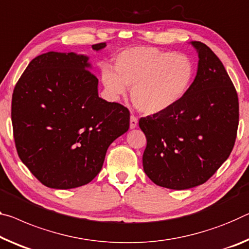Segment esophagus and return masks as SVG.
I'll return each mask as SVG.
<instances>
[{"label":"esophagus","instance_id":"1","mask_svg":"<svg viewBox=\"0 0 249 249\" xmlns=\"http://www.w3.org/2000/svg\"><path fill=\"white\" fill-rule=\"evenodd\" d=\"M137 125H139V120H137L136 116L132 115L131 120H129V127L135 128V127H137Z\"/></svg>","mask_w":249,"mask_h":249}]
</instances>
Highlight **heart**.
Returning <instances> with one entry per match:
<instances>
[{"label": "heart", "instance_id": "b5f03b06", "mask_svg": "<svg viewBox=\"0 0 249 249\" xmlns=\"http://www.w3.org/2000/svg\"><path fill=\"white\" fill-rule=\"evenodd\" d=\"M115 71L104 70L102 80L114 98L132 89L135 107L145 114H159L183 100L191 89L194 68L185 55L154 47H133L122 52Z\"/></svg>", "mask_w": 249, "mask_h": 249}]
</instances>
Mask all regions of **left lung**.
Instances as JSON below:
<instances>
[{
    "label": "left lung",
    "mask_w": 249,
    "mask_h": 249,
    "mask_svg": "<svg viewBox=\"0 0 249 249\" xmlns=\"http://www.w3.org/2000/svg\"><path fill=\"white\" fill-rule=\"evenodd\" d=\"M192 44L199 62L188 93L172 108L139 122L147 141L145 174L171 189L210 179L231 155L239 123L238 95L223 63L204 43Z\"/></svg>",
    "instance_id": "obj_1"
}]
</instances>
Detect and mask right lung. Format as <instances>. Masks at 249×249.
I'll return each mask as SVG.
<instances>
[{
  "mask_svg": "<svg viewBox=\"0 0 249 249\" xmlns=\"http://www.w3.org/2000/svg\"><path fill=\"white\" fill-rule=\"evenodd\" d=\"M88 60L74 53L38 55L13 90L11 117L18 157L47 187L89 184L101 172L108 146L129 127L127 107L98 97V80Z\"/></svg>",
  "mask_w": 249,
  "mask_h": 249,
  "instance_id": "right-lung-1",
  "label": "right lung"
}]
</instances>
